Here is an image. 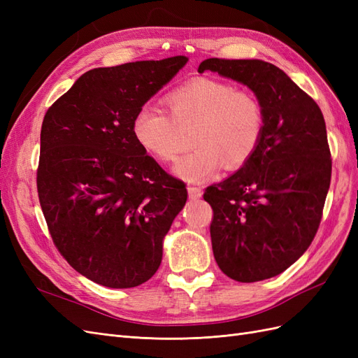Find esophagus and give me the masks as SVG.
I'll return each instance as SVG.
<instances>
[{
    "mask_svg": "<svg viewBox=\"0 0 358 358\" xmlns=\"http://www.w3.org/2000/svg\"><path fill=\"white\" fill-rule=\"evenodd\" d=\"M188 194H189V199L191 200H197V199L201 197L203 189L200 187H196V185H189L188 187Z\"/></svg>",
    "mask_w": 358,
    "mask_h": 358,
    "instance_id": "obj_1",
    "label": "esophagus"
}]
</instances>
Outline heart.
<instances>
[{
    "mask_svg": "<svg viewBox=\"0 0 358 358\" xmlns=\"http://www.w3.org/2000/svg\"><path fill=\"white\" fill-rule=\"evenodd\" d=\"M164 104L169 115L155 106L138 107L131 133L148 155L173 162L183 148L180 128L192 127L196 146L175 166L188 182H201L222 166L239 169L252 158L266 128L264 107L252 92L209 78H194L170 91Z\"/></svg>",
    "mask_w": 358,
    "mask_h": 358,
    "instance_id": "obj_1",
    "label": "heart"
}]
</instances>
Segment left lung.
I'll list each match as a JSON object with an SVG mask.
<instances>
[{"instance_id":"left-lung-1","label":"left lung","mask_w":358,"mask_h":358,"mask_svg":"<svg viewBox=\"0 0 358 358\" xmlns=\"http://www.w3.org/2000/svg\"><path fill=\"white\" fill-rule=\"evenodd\" d=\"M206 70L246 85L264 107L257 152L204 189L216 263L234 280L258 282L297 262L318 231L331 179L326 122L315 100L273 64L209 58L199 73Z\"/></svg>"}]
</instances>
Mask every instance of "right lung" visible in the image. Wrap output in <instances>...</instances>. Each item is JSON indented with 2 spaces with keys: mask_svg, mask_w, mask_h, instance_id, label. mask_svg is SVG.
<instances>
[{
  "mask_svg": "<svg viewBox=\"0 0 358 358\" xmlns=\"http://www.w3.org/2000/svg\"><path fill=\"white\" fill-rule=\"evenodd\" d=\"M188 61H137L82 74L43 119L37 191L67 263L94 282L133 288L152 278L187 185L137 145L131 122Z\"/></svg>",
  "mask_w": 358,
  "mask_h": 358,
  "instance_id": "right-lung-1",
  "label": "right lung"
}]
</instances>
